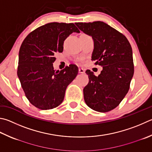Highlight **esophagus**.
I'll return each instance as SVG.
<instances>
[{"label":"esophagus","mask_w":152,"mask_h":152,"mask_svg":"<svg viewBox=\"0 0 152 152\" xmlns=\"http://www.w3.org/2000/svg\"><path fill=\"white\" fill-rule=\"evenodd\" d=\"M84 72H85V70H84V68H79V73L84 74Z\"/></svg>","instance_id":"1"}]
</instances>
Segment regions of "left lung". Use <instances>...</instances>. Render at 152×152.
Wrapping results in <instances>:
<instances>
[{
  "mask_svg": "<svg viewBox=\"0 0 152 152\" xmlns=\"http://www.w3.org/2000/svg\"><path fill=\"white\" fill-rule=\"evenodd\" d=\"M75 24L92 37V60L103 68L98 76L86 71L89 82L83 90L84 101L95 111L109 112L120 104L129 89L134 72L131 45L125 36L104 22Z\"/></svg>",
  "mask_w": 152,
  "mask_h": 152,
  "instance_id": "obj_1",
  "label": "left lung"
}]
</instances>
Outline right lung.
Returning <instances> with one entry per match:
<instances>
[{
	"instance_id": "obj_1",
	"label": "right lung",
	"mask_w": 152,
	"mask_h": 152,
	"mask_svg": "<svg viewBox=\"0 0 152 152\" xmlns=\"http://www.w3.org/2000/svg\"><path fill=\"white\" fill-rule=\"evenodd\" d=\"M72 32H80L73 23H50L33 30L22 43L17 75L27 99L40 110L58 106L78 73L75 64L60 71L53 67L54 53L63 51L64 40Z\"/></svg>"
}]
</instances>
